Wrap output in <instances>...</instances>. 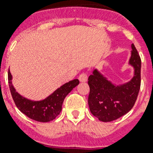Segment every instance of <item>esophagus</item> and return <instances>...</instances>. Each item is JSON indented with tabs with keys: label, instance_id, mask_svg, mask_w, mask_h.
Returning a JSON list of instances; mask_svg holds the SVG:
<instances>
[{
	"label": "esophagus",
	"instance_id": "esophagus-1",
	"mask_svg": "<svg viewBox=\"0 0 153 153\" xmlns=\"http://www.w3.org/2000/svg\"><path fill=\"white\" fill-rule=\"evenodd\" d=\"M79 79L80 82H82V83H85L87 80H88V75H87L86 74H81L79 77Z\"/></svg>",
	"mask_w": 153,
	"mask_h": 153
}]
</instances>
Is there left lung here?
<instances>
[{
    "label": "left lung",
    "mask_w": 153,
    "mask_h": 153,
    "mask_svg": "<svg viewBox=\"0 0 153 153\" xmlns=\"http://www.w3.org/2000/svg\"><path fill=\"white\" fill-rule=\"evenodd\" d=\"M131 49L128 65L134 72L128 82L114 83L97 68L88 77L90 111L101 121H112L121 117L133 108L137 100L141 83V59L134 44Z\"/></svg>",
    "instance_id": "8db88e82"
}]
</instances>
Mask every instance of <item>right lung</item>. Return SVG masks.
Listing matches in <instances>:
<instances>
[{"label":"right lung","instance_id":"1","mask_svg":"<svg viewBox=\"0 0 153 153\" xmlns=\"http://www.w3.org/2000/svg\"><path fill=\"white\" fill-rule=\"evenodd\" d=\"M12 75L8 72V81L12 97L18 109L28 118L39 122H49L56 119L62 109L65 97L79 85V81L73 79L61 85L46 98L39 101L28 99L16 91L12 83Z\"/></svg>","mask_w":153,"mask_h":153}]
</instances>
